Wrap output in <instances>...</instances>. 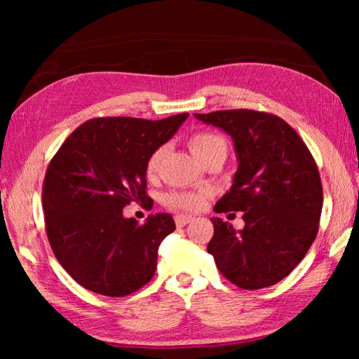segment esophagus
<instances>
[{
  "label": "esophagus",
  "instance_id": "34e87169",
  "mask_svg": "<svg viewBox=\"0 0 359 359\" xmlns=\"http://www.w3.org/2000/svg\"><path fill=\"white\" fill-rule=\"evenodd\" d=\"M174 220H175V224L182 228V226H185V224H188L190 222H193V217L191 215H175Z\"/></svg>",
  "mask_w": 359,
  "mask_h": 359
}]
</instances>
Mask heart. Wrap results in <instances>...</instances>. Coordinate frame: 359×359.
<instances>
[{
    "mask_svg": "<svg viewBox=\"0 0 359 359\" xmlns=\"http://www.w3.org/2000/svg\"><path fill=\"white\" fill-rule=\"evenodd\" d=\"M188 147H190L191 154L203 163L205 158L218 150L226 151V141L222 136L215 135V133L198 131L188 139ZM163 154H165V149L156 147L149 155L147 161H145V175H147V179H156L161 168ZM204 199L205 193L203 191H171L165 196V204L172 210L196 212L203 208Z\"/></svg>",
    "mask_w": 359,
    "mask_h": 359,
    "instance_id": "obj_1",
    "label": "heart"
}]
</instances>
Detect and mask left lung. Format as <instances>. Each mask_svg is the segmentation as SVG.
Wrapping results in <instances>:
<instances>
[{"label": "left lung", "instance_id": "obj_1", "mask_svg": "<svg viewBox=\"0 0 359 359\" xmlns=\"http://www.w3.org/2000/svg\"><path fill=\"white\" fill-rule=\"evenodd\" d=\"M194 117L234 139L239 168L215 212H244L245 228L212 218L208 252L224 278L242 290L272 287L306 257L317 238L323 187L311 150L283 118L253 109Z\"/></svg>", "mask_w": 359, "mask_h": 359}]
</instances>
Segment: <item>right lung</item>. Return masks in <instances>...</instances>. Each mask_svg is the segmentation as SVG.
I'll list each match as a JSON object with an SVG mask.
<instances>
[{"mask_svg":"<svg viewBox=\"0 0 359 359\" xmlns=\"http://www.w3.org/2000/svg\"><path fill=\"white\" fill-rule=\"evenodd\" d=\"M187 117L87 120L48 163L42 184L47 239L81 287L121 297L151 280L158 247L175 223L169 214H155L139 224L123 217V208L137 203L151 209L145 161Z\"/></svg>","mask_w":359,"mask_h":359,"instance_id":"add662e5","label":"right lung"}]
</instances>
